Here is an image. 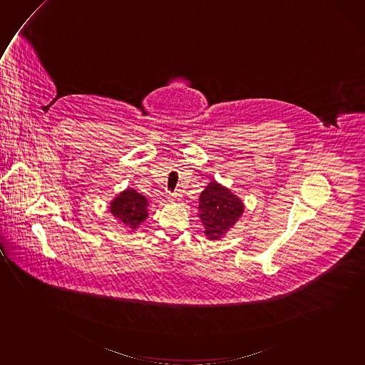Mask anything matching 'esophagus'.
<instances>
[{
  "label": "esophagus",
  "instance_id": "34e87169",
  "mask_svg": "<svg viewBox=\"0 0 365 365\" xmlns=\"http://www.w3.org/2000/svg\"><path fill=\"white\" fill-rule=\"evenodd\" d=\"M180 196H182V195H180V192L175 191L173 193V197H172V198H170V200H172V201H180Z\"/></svg>",
  "mask_w": 365,
  "mask_h": 365
}]
</instances>
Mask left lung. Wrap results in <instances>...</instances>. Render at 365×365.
I'll return each instance as SVG.
<instances>
[{"label": "left lung", "mask_w": 365, "mask_h": 365, "mask_svg": "<svg viewBox=\"0 0 365 365\" xmlns=\"http://www.w3.org/2000/svg\"><path fill=\"white\" fill-rule=\"evenodd\" d=\"M245 206L227 187L211 180L200 195L197 217L208 240H221L242 217Z\"/></svg>", "instance_id": "1"}]
</instances>
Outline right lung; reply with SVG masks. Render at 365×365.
Returning <instances> with one entry per match:
<instances>
[{
    "instance_id": "add662e5",
    "label": "right lung",
    "mask_w": 365,
    "mask_h": 365,
    "mask_svg": "<svg viewBox=\"0 0 365 365\" xmlns=\"http://www.w3.org/2000/svg\"><path fill=\"white\" fill-rule=\"evenodd\" d=\"M108 211L126 230L135 232L149 216V202L144 195L128 187L110 202Z\"/></svg>"
}]
</instances>
